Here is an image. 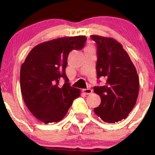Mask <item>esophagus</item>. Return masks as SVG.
Listing matches in <instances>:
<instances>
[{"instance_id":"esophagus-1","label":"esophagus","mask_w":155,"mask_h":155,"mask_svg":"<svg viewBox=\"0 0 155 155\" xmlns=\"http://www.w3.org/2000/svg\"><path fill=\"white\" fill-rule=\"evenodd\" d=\"M82 92H83L84 94H86V95H90V94H91L92 92V90H91V89H90V88L83 89Z\"/></svg>"}]
</instances>
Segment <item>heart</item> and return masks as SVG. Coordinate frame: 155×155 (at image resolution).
I'll list each match as a JSON object with an SVG mask.
<instances>
[{"mask_svg":"<svg viewBox=\"0 0 155 155\" xmlns=\"http://www.w3.org/2000/svg\"><path fill=\"white\" fill-rule=\"evenodd\" d=\"M89 48H90V47H89Z\"/></svg>","mask_w":155,"mask_h":155,"instance_id":"heart-1","label":"heart"}]
</instances>
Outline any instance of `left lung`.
<instances>
[{
	"instance_id": "obj_1",
	"label": "left lung",
	"mask_w": 155,
	"mask_h": 155,
	"mask_svg": "<svg viewBox=\"0 0 155 155\" xmlns=\"http://www.w3.org/2000/svg\"><path fill=\"white\" fill-rule=\"evenodd\" d=\"M97 45V77L106 84L94 87L101 103L94 111L103 121L115 123L125 119L136 103L139 79L136 69L122 44L111 38L92 35Z\"/></svg>"
}]
</instances>
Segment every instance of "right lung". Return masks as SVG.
Returning a JSON list of instances; mask_svg holds the SVG:
<instances>
[{
    "label": "right lung",
    "instance_id": "right-lung-1",
    "mask_svg": "<svg viewBox=\"0 0 155 155\" xmlns=\"http://www.w3.org/2000/svg\"><path fill=\"white\" fill-rule=\"evenodd\" d=\"M86 36L60 38L39 44L27 56L20 69V88L25 105L44 123L59 122L65 116L80 90L68 81L65 68L69 53L80 50ZM63 78L65 83L59 85Z\"/></svg>",
    "mask_w": 155,
    "mask_h": 155
}]
</instances>
